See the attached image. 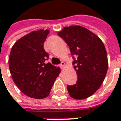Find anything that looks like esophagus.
Returning <instances> with one entry per match:
<instances>
[{
    "label": "esophagus",
    "mask_w": 121,
    "mask_h": 121,
    "mask_svg": "<svg viewBox=\"0 0 121 121\" xmlns=\"http://www.w3.org/2000/svg\"><path fill=\"white\" fill-rule=\"evenodd\" d=\"M60 67L61 69H64L65 68V62H62L61 64L60 65Z\"/></svg>",
    "instance_id": "1"
}]
</instances>
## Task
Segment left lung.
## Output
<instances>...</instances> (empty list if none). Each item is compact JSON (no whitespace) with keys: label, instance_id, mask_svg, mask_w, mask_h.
<instances>
[{"label":"left lung","instance_id":"1","mask_svg":"<svg viewBox=\"0 0 121 121\" xmlns=\"http://www.w3.org/2000/svg\"><path fill=\"white\" fill-rule=\"evenodd\" d=\"M58 35L76 57L73 64L78 80L67 86L69 94L75 99H86L99 88L106 78L108 61L104 44L97 35L81 26L64 27Z\"/></svg>","mask_w":121,"mask_h":121}]
</instances>
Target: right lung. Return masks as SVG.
<instances>
[{
    "mask_svg": "<svg viewBox=\"0 0 121 121\" xmlns=\"http://www.w3.org/2000/svg\"><path fill=\"white\" fill-rule=\"evenodd\" d=\"M49 33V30L42 29L30 32L17 40L10 52L9 67L13 80L31 98L47 97L60 73L59 67L45 63L49 55L43 43Z\"/></svg>",
    "mask_w": 121,
    "mask_h": 121,
    "instance_id": "right-lung-1",
    "label": "right lung"
}]
</instances>
